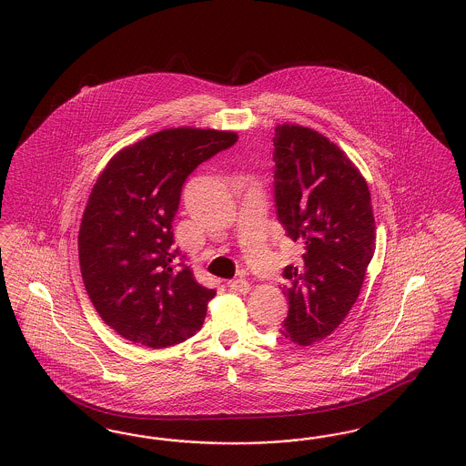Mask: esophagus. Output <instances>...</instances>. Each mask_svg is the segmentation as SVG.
<instances>
[{
    "instance_id": "obj_1",
    "label": "esophagus",
    "mask_w": 466,
    "mask_h": 466,
    "mask_svg": "<svg viewBox=\"0 0 466 466\" xmlns=\"http://www.w3.org/2000/svg\"><path fill=\"white\" fill-rule=\"evenodd\" d=\"M228 289L238 291V293H246V291H249V283L246 279H232V281H228Z\"/></svg>"
}]
</instances>
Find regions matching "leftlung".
<instances>
[{"instance_id":"obj_1","label":"left lung","mask_w":466,"mask_h":466,"mask_svg":"<svg viewBox=\"0 0 466 466\" xmlns=\"http://www.w3.org/2000/svg\"><path fill=\"white\" fill-rule=\"evenodd\" d=\"M274 202L287 236L304 244L300 266H287L289 316L281 333L299 346L325 339L360 295L376 249L365 177L329 137L283 124L274 136Z\"/></svg>"}]
</instances>
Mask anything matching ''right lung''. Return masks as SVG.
Wrapping results in <instances>:
<instances>
[{
	"label": "right lung",
	"instance_id": "right-lung-1",
	"mask_svg": "<svg viewBox=\"0 0 466 466\" xmlns=\"http://www.w3.org/2000/svg\"><path fill=\"white\" fill-rule=\"evenodd\" d=\"M236 141L164 129L120 150L97 177L78 232L82 278L103 321L134 344L160 350L200 330L217 291L185 266L173 220L188 175Z\"/></svg>",
	"mask_w": 466,
	"mask_h": 466
}]
</instances>
